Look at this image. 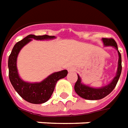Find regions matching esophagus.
<instances>
[{"label": "esophagus", "mask_w": 128, "mask_h": 128, "mask_svg": "<svg viewBox=\"0 0 128 128\" xmlns=\"http://www.w3.org/2000/svg\"><path fill=\"white\" fill-rule=\"evenodd\" d=\"M74 70H75V68H74L73 67L70 66L69 67V68H68V72H73Z\"/></svg>", "instance_id": "1"}]
</instances>
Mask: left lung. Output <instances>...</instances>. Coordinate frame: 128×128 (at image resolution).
I'll return each mask as SVG.
<instances>
[{
  "mask_svg": "<svg viewBox=\"0 0 128 128\" xmlns=\"http://www.w3.org/2000/svg\"><path fill=\"white\" fill-rule=\"evenodd\" d=\"M102 41L103 42L104 46H111L116 49L118 52V67L116 76L108 84L99 88L92 87L89 85L84 84L82 82V79L78 74V80L76 82L74 89L78 95L80 96L81 98L90 100H100L102 98H104L105 96L109 95L111 92L113 91L116 85L118 80L119 79V77L121 73L122 70V66H121V55L118 50V46L116 42L113 39H107V38H102Z\"/></svg>",
  "mask_w": 128,
  "mask_h": 128,
  "instance_id": "obj_1",
  "label": "left lung"
}]
</instances>
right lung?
I'll use <instances>...</instances> for the list:
<instances>
[{"instance_id":"right-lung-1","label":"right lung","mask_w":128,"mask_h":128,"mask_svg":"<svg viewBox=\"0 0 128 128\" xmlns=\"http://www.w3.org/2000/svg\"><path fill=\"white\" fill-rule=\"evenodd\" d=\"M55 36L42 35L36 36L30 34L14 45L9 59V78L16 92L28 102L32 104H42L48 101L54 92L56 83L59 80L64 78L68 74L67 70L55 72L50 74L40 82H28L20 78L17 69V58L20 50L28 43L35 40H50L55 39Z\"/></svg>"}]
</instances>
